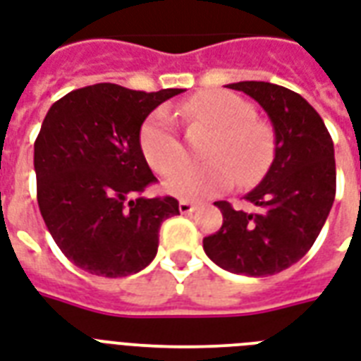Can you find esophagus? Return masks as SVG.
Returning a JSON list of instances; mask_svg holds the SVG:
<instances>
[{"instance_id": "esophagus-1", "label": "esophagus", "mask_w": 361, "mask_h": 361, "mask_svg": "<svg viewBox=\"0 0 361 361\" xmlns=\"http://www.w3.org/2000/svg\"><path fill=\"white\" fill-rule=\"evenodd\" d=\"M195 212V204H191V202H187V200H181L180 202V214H192Z\"/></svg>"}]
</instances>
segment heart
Segmentation results:
<instances>
[{
	"mask_svg": "<svg viewBox=\"0 0 361 361\" xmlns=\"http://www.w3.org/2000/svg\"><path fill=\"white\" fill-rule=\"evenodd\" d=\"M187 121L216 132L206 149L204 166L180 164L170 172L162 187L181 200H204L231 189L238 180L247 185L265 174L272 161V134L255 119V107L227 90H206L183 104ZM140 147L151 169L164 174L180 162L183 145L178 136L174 115L159 107L140 130Z\"/></svg>",
	"mask_w": 361,
	"mask_h": 361,
	"instance_id": "heart-1",
	"label": "heart"
}]
</instances>
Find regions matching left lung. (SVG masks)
<instances>
[{
	"mask_svg": "<svg viewBox=\"0 0 361 361\" xmlns=\"http://www.w3.org/2000/svg\"><path fill=\"white\" fill-rule=\"evenodd\" d=\"M259 104L274 130V159L244 199L254 212L214 204L224 225L202 240L217 267L244 276H271L309 252L335 200V151L314 107L293 90L265 81L227 85Z\"/></svg>",
	"mask_w": 361,
	"mask_h": 361,
	"instance_id": "left-lung-1",
	"label": "left lung"
}]
</instances>
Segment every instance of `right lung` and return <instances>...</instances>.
<instances>
[{
	"label": "right lung",
	"instance_id": "1",
	"mask_svg": "<svg viewBox=\"0 0 361 361\" xmlns=\"http://www.w3.org/2000/svg\"><path fill=\"white\" fill-rule=\"evenodd\" d=\"M183 89L159 92L98 82L47 111L34 144L37 204L62 254L82 271L121 279L155 259L174 197L145 199L157 180L140 147L147 115Z\"/></svg>",
	"mask_w": 361,
	"mask_h": 361
}]
</instances>
